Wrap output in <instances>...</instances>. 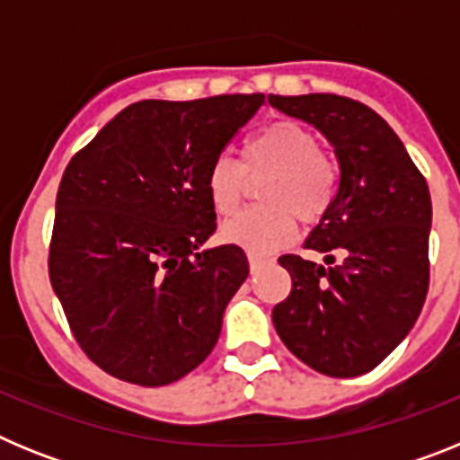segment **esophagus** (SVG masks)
Wrapping results in <instances>:
<instances>
[{
  "label": "esophagus",
  "instance_id": "34e87169",
  "mask_svg": "<svg viewBox=\"0 0 460 460\" xmlns=\"http://www.w3.org/2000/svg\"><path fill=\"white\" fill-rule=\"evenodd\" d=\"M267 265V258H262V255H255V253H249V267H251V274H258L262 267Z\"/></svg>",
  "mask_w": 460,
  "mask_h": 460
}]
</instances>
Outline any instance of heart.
<instances>
[{
	"mask_svg": "<svg viewBox=\"0 0 460 460\" xmlns=\"http://www.w3.org/2000/svg\"><path fill=\"white\" fill-rule=\"evenodd\" d=\"M243 170H271L260 186L265 205L239 211L221 226L226 242L251 253H270L295 233V217L318 221L332 205L334 165L320 152L318 137L296 121H276L255 133L243 149ZM207 195L218 214H233L242 202L243 172L230 156H218L207 172Z\"/></svg>",
	"mask_w": 460,
	"mask_h": 460,
	"instance_id": "heart-1",
	"label": "heart"
}]
</instances>
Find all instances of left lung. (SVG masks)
Masks as SVG:
<instances>
[{
    "instance_id": "8db88e82",
    "label": "left lung",
    "mask_w": 460,
    "mask_h": 460,
    "mask_svg": "<svg viewBox=\"0 0 460 460\" xmlns=\"http://www.w3.org/2000/svg\"><path fill=\"white\" fill-rule=\"evenodd\" d=\"M318 128L334 149V200L306 237L324 255H280L292 290L271 320L295 357L332 377L368 373L420 318L429 292L430 193L392 126L336 93L267 96Z\"/></svg>"
}]
</instances>
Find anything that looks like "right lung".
Masks as SVG:
<instances>
[{"label":"right lung","instance_id":"obj_1","mask_svg":"<svg viewBox=\"0 0 460 460\" xmlns=\"http://www.w3.org/2000/svg\"><path fill=\"white\" fill-rule=\"evenodd\" d=\"M262 93L137 101L71 158L57 190L50 283L75 341L119 380L164 387L200 367L246 276L217 230L207 172Z\"/></svg>","mask_w":460,"mask_h":460}]
</instances>
